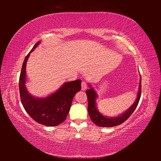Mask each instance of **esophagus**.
Here are the masks:
<instances>
[{"instance_id":"esophagus-1","label":"esophagus","mask_w":161,"mask_h":161,"mask_svg":"<svg viewBox=\"0 0 161 161\" xmlns=\"http://www.w3.org/2000/svg\"><path fill=\"white\" fill-rule=\"evenodd\" d=\"M87 88V84L86 81H82V82H81V90L82 91H85Z\"/></svg>"}]
</instances>
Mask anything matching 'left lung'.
<instances>
[{
	"label": "left lung",
	"mask_w": 161,
	"mask_h": 161,
	"mask_svg": "<svg viewBox=\"0 0 161 161\" xmlns=\"http://www.w3.org/2000/svg\"><path fill=\"white\" fill-rule=\"evenodd\" d=\"M89 89L86 91V93L88 97V111L91 120L94 122L95 125L99 126H104V127H112L122 124L127 119L135 109L137 107L140 98L141 96V77L140 80V85L138 88V92L134 103L130 107L127 111H125L124 114L119 115L118 117L115 118H108L102 115L100 112L97 111L96 107V98L97 93L94 88L91 87L89 84Z\"/></svg>",
	"instance_id": "left-lung-1"
}]
</instances>
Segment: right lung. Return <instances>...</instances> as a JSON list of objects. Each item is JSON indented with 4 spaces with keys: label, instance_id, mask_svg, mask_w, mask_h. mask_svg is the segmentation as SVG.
<instances>
[{
    "label": "right lung",
    "instance_id": "right-lung-1",
    "mask_svg": "<svg viewBox=\"0 0 161 161\" xmlns=\"http://www.w3.org/2000/svg\"><path fill=\"white\" fill-rule=\"evenodd\" d=\"M40 43L37 42L23 61L19 77V92L21 103L34 120L45 126H54L66 119L74 95L81 90L80 80L66 82L55 93L44 98H36L25 87L26 64L30 54Z\"/></svg>",
    "mask_w": 161,
    "mask_h": 161
}]
</instances>
